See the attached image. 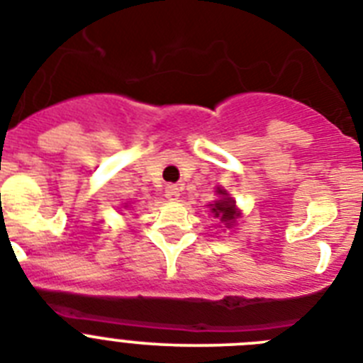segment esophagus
<instances>
[{
    "label": "esophagus",
    "instance_id": "esophagus-1",
    "mask_svg": "<svg viewBox=\"0 0 363 363\" xmlns=\"http://www.w3.org/2000/svg\"><path fill=\"white\" fill-rule=\"evenodd\" d=\"M164 196H166L169 201H177L181 194H179V188H177L175 184H167L166 191H164Z\"/></svg>",
    "mask_w": 363,
    "mask_h": 363
}]
</instances>
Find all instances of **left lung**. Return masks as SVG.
Wrapping results in <instances>:
<instances>
[{
  "label": "left lung",
  "mask_w": 363,
  "mask_h": 363,
  "mask_svg": "<svg viewBox=\"0 0 363 363\" xmlns=\"http://www.w3.org/2000/svg\"><path fill=\"white\" fill-rule=\"evenodd\" d=\"M219 194L225 196L223 190H219ZM210 206H212V212L216 214V218H221V221H225L227 225H233L234 221H236L238 212H236L234 201L230 199V197H221V199L216 201L214 205H210Z\"/></svg>",
  "instance_id": "left-lung-1"
}]
</instances>
